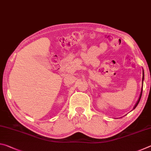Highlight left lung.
I'll use <instances>...</instances> for the list:
<instances>
[{
	"label": "left lung",
	"mask_w": 151,
	"mask_h": 151,
	"mask_svg": "<svg viewBox=\"0 0 151 151\" xmlns=\"http://www.w3.org/2000/svg\"><path fill=\"white\" fill-rule=\"evenodd\" d=\"M143 74H144V73H143ZM143 79H144V75H143V76H142V83H143ZM142 89H141V93H140V96H139V100H138L137 103H136V104H135V106H134L133 109H134L135 108H136L137 106L138 105V104L139 103V101H140V98H141V96H142Z\"/></svg>",
	"instance_id": "1"
}]
</instances>
